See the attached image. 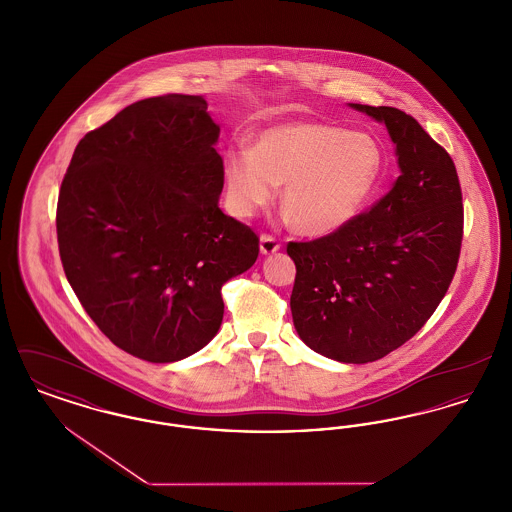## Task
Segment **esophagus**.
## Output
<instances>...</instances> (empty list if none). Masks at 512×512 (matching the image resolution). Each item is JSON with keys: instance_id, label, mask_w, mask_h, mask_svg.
<instances>
[{"instance_id": "obj_1", "label": "esophagus", "mask_w": 512, "mask_h": 512, "mask_svg": "<svg viewBox=\"0 0 512 512\" xmlns=\"http://www.w3.org/2000/svg\"><path fill=\"white\" fill-rule=\"evenodd\" d=\"M280 247H282V244H280V240H278L276 236H272V234H263V236H261V253L272 255V253H276Z\"/></svg>"}]
</instances>
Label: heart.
I'll list each match as a JSON object with an SVG mask.
<instances>
[{
    "label": "heart",
    "instance_id": "obj_1",
    "mask_svg": "<svg viewBox=\"0 0 512 512\" xmlns=\"http://www.w3.org/2000/svg\"><path fill=\"white\" fill-rule=\"evenodd\" d=\"M388 153L370 132L324 122H290L259 134L253 149L226 153L224 186L232 211L251 217L282 188L293 224L311 236L338 232L378 194Z\"/></svg>",
    "mask_w": 512,
    "mask_h": 512
}]
</instances>
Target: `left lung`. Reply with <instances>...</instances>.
Segmentation results:
<instances>
[{
    "label": "left lung",
    "instance_id": "obj_1",
    "mask_svg": "<svg viewBox=\"0 0 512 512\" xmlns=\"http://www.w3.org/2000/svg\"><path fill=\"white\" fill-rule=\"evenodd\" d=\"M388 126L401 174L366 213L313 242H290V307L320 355L363 365L411 340L434 315L463 244V192L451 155L395 107L351 103Z\"/></svg>",
    "mask_w": 512,
    "mask_h": 512
}]
</instances>
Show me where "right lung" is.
Wrapping results in <instances>:
<instances>
[{"label": "right lung", "mask_w": 512, "mask_h": 512, "mask_svg": "<svg viewBox=\"0 0 512 512\" xmlns=\"http://www.w3.org/2000/svg\"><path fill=\"white\" fill-rule=\"evenodd\" d=\"M220 128L201 96L142 99L88 132L57 201V242L84 311L147 363L190 357L219 332L220 288L259 257L224 215Z\"/></svg>", "instance_id": "obj_1"}]
</instances>
